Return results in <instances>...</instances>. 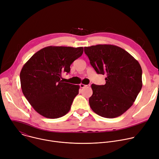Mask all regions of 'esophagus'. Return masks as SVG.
Masks as SVG:
<instances>
[{
    "label": "esophagus",
    "instance_id": "34e87169",
    "mask_svg": "<svg viewBox=\"0 0 159 159\" xmlns=\"http://www.w3.org/2000/svg\"><path fill=\"white\" fill-rule=\"evenodd\" d=\"M80 87L81 88H84V87H90V84H82V83H81L80 84Z\"/></svg>",
    "mask_w": 159,
    "mask_h": 159
}]
</instances>
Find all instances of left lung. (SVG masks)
<instances>
[{
    "mask_svg": "<svg viewBox=\"0 0 159 159\" xmlns=\"http://www.w3.org/2000/svg\"><path fill=\"white\" fill-rule=\"evenodd\" d=\"M84 52L97 74L106 75V84H92L90 106L98 115L113 118L132 106L142 88V69L130 54L111 44L84 47Z\"/></svg>",
    "mask_w": 159,
    "mask_h": 159,
    "instance_id": "8db88e82",
    "label": "left lung"
}]
</instances>
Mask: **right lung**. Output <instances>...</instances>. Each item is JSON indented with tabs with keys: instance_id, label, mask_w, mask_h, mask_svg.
<instances>
[{
	"instance_id": "right-lung-1",
	"label": "right lung",
	"mask_w": 159,
	"mask_h": 159,
	"mask_svg": "<svg viewBox=\"0 0 159 159\" xmlns=\"http://www.w3.org/2000/svg\"><path fill=\"white\" fill-rule=\"evenodd\" d=\"M83 53V48L48 46L36 52L20 72L23 95L41 115L58 118L70 110L79 85L64 82L62 75Z\"/></svg>"
}]
</instances>
